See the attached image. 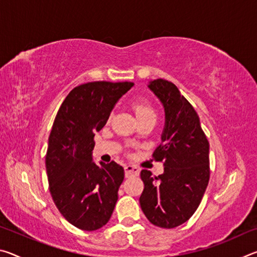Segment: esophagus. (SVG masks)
Masks as SVG:
<instances>
[{
  "label": "esophagus",
  "mask_w": 257,
  "mask_h": 257,
  "mask_svg": "<svg viewBox=\"0 0 257 257\" xmlns=\"http://www.w3.org/2000/svg\"><path fill=\"white\" fill-rule=\"evenodd\" d=\"M138 173H139V170L136 167H134V165L128 164L124 167V176L127 178L133 177V176H138Z\"/></svg>",
  "instance_id": "34e87169"
}]
</instances>
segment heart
<instances>
[{
  "label": "heart",
  "mask_w": 257,
  "mask_h": 257,
  "mask_svg": "<svg viewBox=\"0 0 257 257\" xmlns=\"http://www.w3.org/2000/svg\"><path fill=\"white\" fill-rule=\"evenodd\" d=\"M132 106L138 121L145 118H155V111L153 106H152L150 101H147L145 98L135 99Z\"/></svg>",
  "instance_id": "heart-1"
}]
</instances>
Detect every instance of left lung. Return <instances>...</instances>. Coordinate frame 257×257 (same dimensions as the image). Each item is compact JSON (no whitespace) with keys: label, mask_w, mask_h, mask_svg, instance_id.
Returning <instances> with one entry per match:
<instances>
[{"label":"left lung","mask_w":257,"mask_h":257,"mask_svg":"<svg viewBox=\"0 0 257 257\" xmlns=\"http://www.w3.org/2000/svg\"><path fill=\"white\" fill-rule=\"evenodd\" d=\"M149 87L164 106L162 143L153 153L163 161L164 172L155 177L142 170L139 203L152 224L172 229L188 221L202 202L210 180V144L197 112L175 84L160 78Z\"/></svg>","instance_id":"1"}]
</instances>
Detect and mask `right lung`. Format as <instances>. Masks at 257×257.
<instances>
[{
	"label": "right lung",
	"instance_id": "add662e5",
	"mask_svg": "<svg viewBox=\"0 0 257 257\" xmlns=\"http://www.w3.org/2000/svg\"><path fill=\"white\" fill-rule=\"evenodd\" d=\"M134 82L93 81L73 88L61 104L45 156L52 198L68 222L85 231L105 225L124 178L120 164L93 162L95 133Z\"/></svg>",
	"mask_w": 257,
	"mask_h": 257
}]
</instances>
